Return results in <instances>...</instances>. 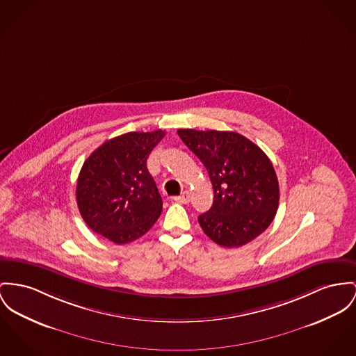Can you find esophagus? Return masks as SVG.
Listing matches in <instances>:
<instances>
[{
  "mask_svg": "<svg viewBox=\"0 0 356 356\" xmlns=\"http://www.w3.org/2000/svg\"><path fill=\"white\" fill-rule=\"evenodd\" d=\"M174 201H175V202H179V204H188L190 201L189 191H184L181 195L174 197Z\"/></svg>",
  "mask_w": 356,
  "mask_h": 356,
  "instance_id": "34e87169",
  "label": "esophagus"
}]
</instances>
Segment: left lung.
Returning <instances> with one entry per match:
<instances>
[{
  "label": "left lung",
  "instance_id": "1",
  "mask_svg": "<svg viewBox=\"0 0 356 356\" xmlns=\"http://www.w3.org/2000/svg\"><path fill=\"white\" fill-rule=\"evenodd\" d=\"M177 132L202 162L213 186V205L198 217L205 235L228 248L259 236L274 220L280 204L278 178L267 155L237 132Z\"/></svg>",
  "mask_w": 356,
  "mask_h": 356
}]
</instances>
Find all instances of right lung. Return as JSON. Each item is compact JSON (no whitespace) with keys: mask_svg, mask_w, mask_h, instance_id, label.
Instances as JSON below:
<instances>
[{"mask_svg":"<svg viewBox=\"0 0 356 356\" xmlns=\"http://www.w3.org/2000/svg\"><path fill=\"white\" fill-rule=\"evenodd\" d=\"M165 131L128 132L99 145L76 181L79 213L95 234L115 244L149 231L162 213V197L148 172L147 158Z\"/></svg>","mask_w":356,"mask_h":356,"instance_id":"obj_1","label":"right lung"}]
</instances>
